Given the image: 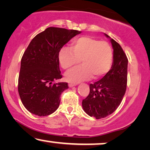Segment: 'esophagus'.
I'll use <instances>...</instances> for the list:
<instances>
[{
	"label": "esophagus",
	"instance_id": "34e87169",
	"mask_svg": "<svg viewBox=\"0 0 150 150\" xmlns=\"http://www.w3.org/2000/svg\"><path fill=\"white\" fill-rule=\"evenodd\" d=\"M76 86V84H73V83H69V88H73V86Z\"/></svg>",
	"mask_w": 150,
	"mask_h": 150
}]
</instances>
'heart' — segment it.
Wrapping results in <instances>:
<instances>
[{
    "label": "heart",
    "mask_w": 150,
    "mask_h": 150,
    "mask_svg": "<svg viewBox=\"0 0 150 150\" xmlns=\"http://www.w3.org/2000/svg\"><path fill=\"white\" fill-rule=\"evenodd\" d=\"M81 59L83 64L65 73V79L73 83L102 77L110 71L113 52L108 42L90 37H81L73 42V48L62 47L59 52V61L64 69L75 65Z\"/></svg>",
    "instance_id": "heart-1"
}]
</instances>
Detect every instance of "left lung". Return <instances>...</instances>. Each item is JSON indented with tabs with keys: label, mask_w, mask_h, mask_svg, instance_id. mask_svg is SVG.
<instances>
[{
	"label": "left lung",
	"mask_w": 150,
	"mask_h": 150,
	"mask_svg": "<svg viewBox=\"0 0 150 150\" xmlns=\"http://www.w3.org/2000/svg\"><path fill=\"white\" fill-rule=\"evenodd\" d=\"M110 42L113 48L110 70L99 81L89 85V95L82 101L83 110L96 119L106 117L117 110L127 88L128 59L120 44L112 38Z\"/></svg>",
	"instance_id": "left-lung-1"
}]
</instances>
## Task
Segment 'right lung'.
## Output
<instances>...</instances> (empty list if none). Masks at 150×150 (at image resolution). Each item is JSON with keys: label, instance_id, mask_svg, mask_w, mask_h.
<instances>
[{"label": "right lung", "instance_id": "obj_1", "mask_svg": "<svg viewBox=\"0 0 150 150\" xmlns=\"http://www.w3.org/2000/svg\"><path fill=\"white\" fill-rule=\"evenodd\" d=\"M81 32L50 27L33 38L21 61L18 91L23 106L40 117L57 110L62 91L68 89L61 79L59 52L64 44Z\"/></svg>", "mask_w": 150, "mask_h": 150}]
</instances>
